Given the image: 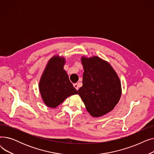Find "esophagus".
Returning <instances> with one entry per match:
<instances>
[{"instance_id": "obj_1", "label": "esophagus", "mask_w": 154, "mask_h": 154, "mask_svg": "<svg viewBox=\"0 0 154 154\" xmlns=\"http://www.w3.org/2000/svg\"><path fill=\"white\" fill-rule=\"evenodd\" d=\"M74 87L75 88L76 90H79V86H78V84H74Z\"/></svg>"}]
</instances>
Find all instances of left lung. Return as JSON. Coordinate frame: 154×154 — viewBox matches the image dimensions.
I'll return each mask as SVG.
<instances>
[{"label":"left lung","instance_id":"left-lung-1","mask_svg":"<svg viewBox=\"0 0 154 154\" xmlns=\"http://www.w3.org/2000/svg\"><path fill=\"white\" fill-rule=\"evenodd\" d=\"M84 72L78 94L87 110L99 117L112 110L119 102L122 89L120 79L110 65L97 56L81 58Z\"/></svg>","mask_w":154,"mask_h":154}]
</instances>
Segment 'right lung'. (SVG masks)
I'll use <instances>...</instances> for the list:
<instances>
[{
	"mask_svg": "<svg viewBox=\"0 0 154 154\" xmlns=\"http://www.w3.org/2000/svg\"><path fill=\"white\" fill-rule=\"evenodd\" d=\"M65 59L55 55L48 62L39 82V91L46 106L55 108L68 97L77 94L66 71Z\"/></svg>",
	"mask_w": 154,
	"mask_h": 154,
	"instance_id": "add662e5",
	"label": "right lung"
}]
</instances>
